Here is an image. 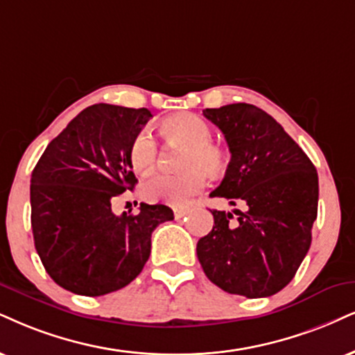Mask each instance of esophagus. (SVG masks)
I'll use <instances>...</instances> for the list:
<instances>
[{
	"mask_svg": "<svg viewBox=\"0 0 355 355\" xmlns=\"http://www.w3.org/2000/svg\"><path fill=\"white\" fill-rule=\"evenodd\" d=\"M173 211H174V217L181 218V217H184V216H187V214H189V207H174Z\"/></svg>",
	"mask_w": 355,
	"mask_h": 355,
	"instance_id": "esophagus-1",
	"label": "esophagus"
}]
</instances>
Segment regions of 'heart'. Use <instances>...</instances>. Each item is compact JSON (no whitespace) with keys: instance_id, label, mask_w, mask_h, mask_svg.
<instances>
[{"instance_id":"heart-1","label":"heart","mask_w":355,"mask_h":355,"mask_svg":"<svg viewBox=\"0 0 355 355\" xmlns=\"http://www.w3.org/2000/svg\"><path fill=\"white\" fill-rule=\"evenodd\" d=\"M166 141L187 146L182 157L181 174H156L144 181L143 196L153 202H166L176 207L189 204L207 184V174L218 176L229 164L224 148L212 143V128L204 118L194 113H176L164 118L159 125ZM157 146L148 130H141L130 144L128 159L131 168L139 174H150L155 169Z\"/></svg>"}]
</instances>
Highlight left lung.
I'll return each instance as SVG.
<instances>
[{"label":"left lung","mask_w":355,"mask_h":355,"mask_svg":"<svg viewBox=\"0 0 355 355\" xmlns=\"http://www.w3.org/2000/svg\"><path fill=\"white\" fill-rule=\"evenodd\" d=\"M224 133L230 163L212 198L245 211H211L214 227L198 242L205 277L230 295L266 298L283 290L311 245L318 173L268 113L250 103L205 108Z\"/></svg>","instance_id":"left-lung-1"}]
</instances>
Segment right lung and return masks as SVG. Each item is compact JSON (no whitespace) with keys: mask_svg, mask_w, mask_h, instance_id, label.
<instances>
[{"mask_svg":"<svg viewBox=\"0 0 355 355\" xmlns=\"http://www.w3.org/2000/svg\"><path fill=\"white\" fill-rule=\"evenodd\" d=\"M153 115L148 108L97 103L47 144L31 176V227L49 277L84 296L116 291L141 273L151 234L174 214L139 204L115 216L113 199L137 184L128 150Z\"/></svg>","mask_w":355,"mask_h":355,"instance_id":"add662e5","label":"right lung"}]
</instances>
